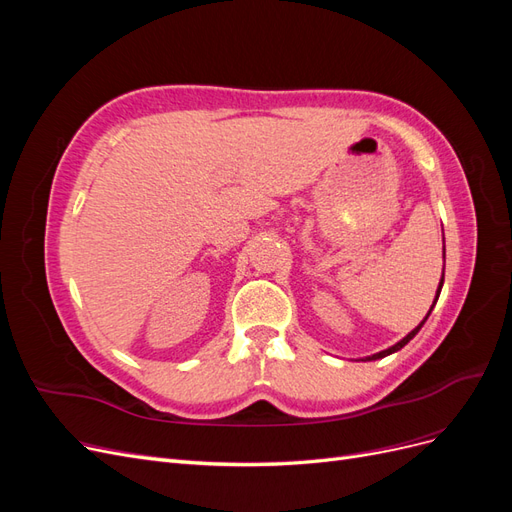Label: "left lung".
<instances>
[{
    "mask_svg": "<svg viewBox=\"0 0 512 512\" xmlns=\"http://www.w3.org/2000/svg\"><path fill=\"white\" fill-rule=\"evenodd\" d=\"M440 290H442V282H440V288H438V294H436V301H438V297H440ZM431 309H433V305H431ZM431 309H429V314H431ZM429 314L425 316V320L429 318ZM425 320H423L421 324H418V327H416L414 331H410V333H408L404 339H401V342H397V344H395V346H391L389 350H382V352H378V354H371L367 361H376V359H382V356H386V354H393V352H397V350L404 348V346L410 342V339H412V337H414L418 331H421V327H423V324H425Z\"/></svg>",
    "mask_w": 512,
    "mask_h": 512,
    "instance_id": "obj_1",
    "label": "left lung"
}]
</instances>
